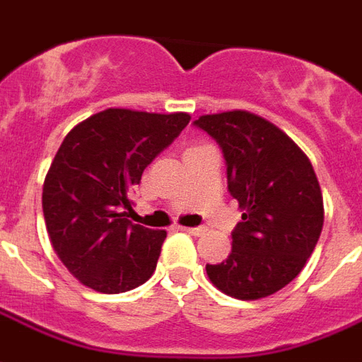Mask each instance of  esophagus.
I'll use <instances>...</instances> for the list:
<instances>
[{
  "label": "esophagus",
  "instance_id": "esophagus-1",
  "mask_svg": "<svg viewBox=\"0 0 362 362\" xmlns=\"http://www.w3.org/2000/svg\"><path fill=\"white\" fill-rule=\"evenodd\" d=\"M179 229L185 230V233H191V235H194V236H200L206 233V229H204V227H181V225H179Z\"/></svg>",
  "mask_w": 362,
  "mask_h": 362
}]
</instances>
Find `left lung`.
Returning <instances> with one entry per match:
<instances>
[{"mask_svg": "<svg viewBox=\"0 0 362 362\" xmlns=\"http://www.w3.org/2000/svg\"><path fill=\"white\" fill-rule=\"evenodd\" d=\"M194 126L221 146L229 192L243 211L229 257L206 265V273L230 298H267L300 274L322 230L313 165L286 133L257 114H206Z\"/></svg>", "mask_w": 362, "mask_h": 362, "instance_id": "1", "label": "left lung"}]
</instances>
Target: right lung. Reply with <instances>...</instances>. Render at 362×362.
<instances>
[{
	"label": "right lung",
	"instance_id": "obj_1",
	"mask_svg": "<svg viewBox=\"0 0 362 362\" xmlns=\"http://www.w3.org/2000/svg\"><path fill=\"white\" fill-rule=\"evenodd\" d=\"M185 112L107 108L72 127L43 181L49 240L83 286L119 294L154 273L165 230L133 225L129 192L189 124Z\"/></svg>",
	"mask_w": 362,
	"mask_h": 362
}]
</instances>
